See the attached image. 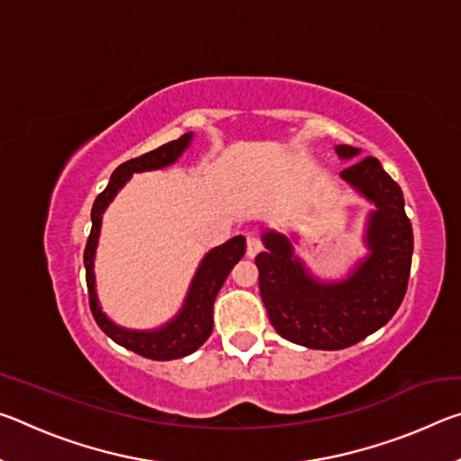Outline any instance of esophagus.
<instances>
[{
  "mask_svg": "<svg viewBox=\"0 0 461 461\" xmlns=\"http://www.w3.org/2000/svg\"><path fill=\"white\" fill-rule=\"evenodd\" d=\"M262 252V241L256 238V236H248V241H246V254L248 258H254L256 254Z\"/></svg>",
  "mask_w": 461,
  "mask_h": 461,
  "instance_id": "obj_1",
  "label": "esophagus"
}]
</instances>
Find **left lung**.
I'll use <instances>...</instances> for the list:
<instances>
[{"instance_id":"left-lung-1","label":"left lung","mask_w":461,"mask_h":461,"mask_svg":"<svg viewBox=\"0 0 461 461\" xmlns=\"http://www.w3.org/2000/svg\"><path fill=\"white\" fill-rule=\"evenodd\" d=\"M335 154L352 162L339 176L372 205L364 225L366 256L348 276L321 280L294 254L291 238L262 230L264 252L256 256L260 294L278 335L311 349H343L384 327L407 293L412 228L401 186L360 148L339 144Z\"/></svg>"}]
</instances>
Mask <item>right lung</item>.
Wrapping results in <instances>:
<instances>
[{"instance_id": "obj_1", "label": "right lung", "mask_w": 461, "mask_h": 461, "mask_svg": "<svg viewBox=\"0 0 461 461\" xmlns=\"http://www.w3.org/2000/svg\"><path fill=\"white\" fill-rule=\"evenodd\" d=\"M193 142V131L173 140L165 146L156 148V150L148 152L140 158H131L123 162L113 170L112 178L105 191L99 194L93 203L91 209V236L87 240V248H85V272H87V291H89V305L91 313L95 317L97 325L101 327L107 338H112L118 346L131 349L150 360H176V357H185L203 346L209 335L213 331V303L215 296L223 286L225 278L231 272V268L241 260L246 254V238L236 236L225 241V244L217 246L203 256L194 276L189 285V291L183 301L178 313L168 319L167 323L154 330H128L115 321H112L105 315L104 307H101L97 296V283H95V254L97 244L101 236V223H104V213L109 207V203L115 199L126 183L134 173H148V170H160L167 167H173L175 162L181 158L186 148Z\"/></svg>"}]
</instances>
